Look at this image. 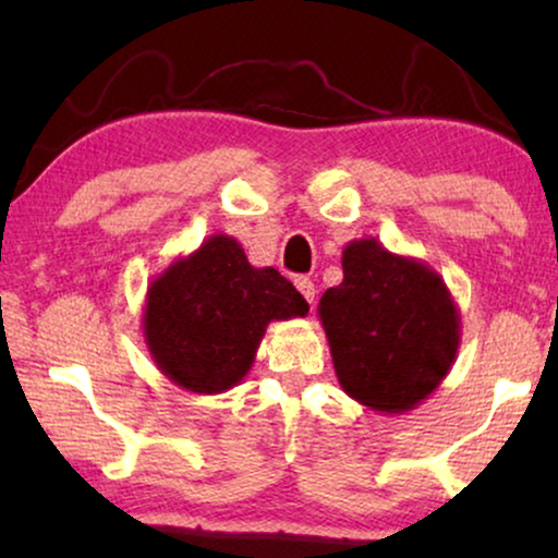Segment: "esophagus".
Masks as SVG:
<instances>
[{"label":"esophagus","mask_w":558,"mask_h":558,"mask_svg":"<svg viewBox=\"0 0 558 558\" xmlns=\"http://www.w3.org/2000/svg\"><path fill=\"white\" fill-rule=\"evenodd\" d=\"M294 284H296V289H300V294L304 296V300L310 302V307H312V304H315V294H317L315 284H312V281H310L307 277H300V279L294 281Z\"/></svg>","instance_id":"esophagus-1"}]
</instances>
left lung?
Returning <instances> with one entry per match:
<instances>
[{
  "label": "left lung",
  "instance_id": "left-lung-1",
  "mask_svg": "<svg viewBox=\"0 0 558 558\" xmlns=\"http://www.w3.org/2000/svg\"><path fill=\"white\" fill-rule=\"evenodd\" d=\"M317 315L342 391L378 414H407L429 399L460 350V310L445 279L371 235L342 248V281Z\"/></svg>",
  "mask_w": 558,
  "mask_h": 558
}]
</instances>
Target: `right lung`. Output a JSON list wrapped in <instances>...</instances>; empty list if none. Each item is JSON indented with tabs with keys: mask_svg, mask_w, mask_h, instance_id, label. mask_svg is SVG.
<instances>
[{
	"mask_svg": "<svg viewBox=\"0 0 558 558\" xmlns=\"http://www.w3.org/2000/svg\"><path fill=\"white\" fill-rule=\"evenodd\" d=\"M307 312L292 281L251 266L233 235L216 233L149 281L142 332L174 386L223 393L246 378L269 323Z\"/></svg>",
	"mask_w": 558,
	"mask_h": 558,
	"instance_id": "right-lung-1",
	"label": "right lung"
}]
</instances>
